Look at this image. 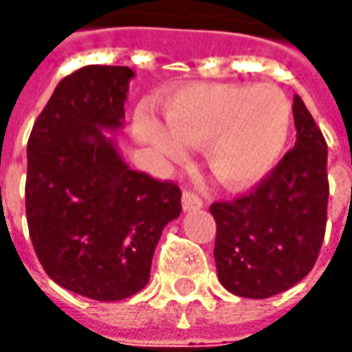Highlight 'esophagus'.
<instances>
[{
	"label": "esophagus",
	"mask_w": 352,
	"mask_h": 352,
	"mask_svg": "<svg viewBox=\"0 0 352 352\" xmlns=\"http://www.w3.org/2000/svg\"><path fill=\"white\" fill-rule=\"evenodd\" d=\"M182 206L186 211H194L204 208V199L197 196L196 192H184L182 194Z\"/></svg>",
	"instance_id": "obj_1"
}]
</instances>
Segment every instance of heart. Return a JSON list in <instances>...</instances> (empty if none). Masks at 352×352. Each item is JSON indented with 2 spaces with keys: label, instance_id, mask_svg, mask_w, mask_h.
I'll return each mask as SVG.
<instances>
[{
  "label": "heart",
  "instance_id": "obj_1",
  "mask_svg": "<svg viewBox=\"0 0 352 352\" xmlns=\"http://www.w3.org/2000/svg\"><path fill=\"white\" fill-rule=\"evenodd\" d=\"M166 121L168 129L141 113L137 135L170 158H182L184 144L206 146L213 178L227 188H245L280 160L290 137L292 103L274 86L201 84L166 103Z\"/></svg>",
  "mask_w": 352,
  "mask_h": 352
}]
</instances>
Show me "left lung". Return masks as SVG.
I'll return each instance as SVG.
<instances>
[{"label": "left lung", "mask_w": 352, "mask_h": 352, "mask_svg": "<svg viewBox=\"0 0 352 352\" xmlns=\"http://www.w3.org/2000/svg\"><path fill=\"white\" fill-rule=\"evenodd\" d=\"M296 144L250 192L215 201V264L241 298L276 296L309 274L327 225V142L300 96H294Z\"/></svg>", "instance_id": "8db88e82"}]
</instances>
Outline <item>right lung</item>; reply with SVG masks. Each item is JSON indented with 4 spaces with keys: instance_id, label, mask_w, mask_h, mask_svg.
<instances>
[{
    "instance_id": "1",
    "label": "right lung",
    "mask_w": 352,
    "mask_h": 352,
    "mask_svg": "<svg viewBox=\"0 0 352 352\" xmlns=\"http://www.w3.org/2000/svg\"><path fill=\"white\" fill-rule=\"evenodd\" d=\"M133 76L91 64L62 78L27 142L34 252L58 286L98 302L146 286L162 229L182 211L178 184L131 170L103 135L123 125Z\"/></svg>"
}]
</instances>
